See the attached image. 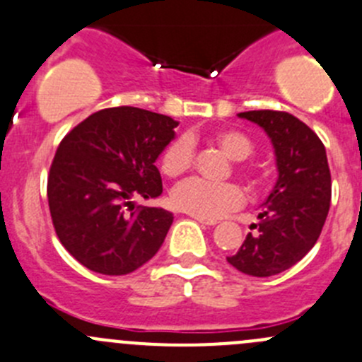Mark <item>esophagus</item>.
Masks as SVG:
<instances>
[{
	"instance_id": "esophagus-1",
	"label": "esophagus",
	"mask_w": 362,
	"mask_h": 362,
	"mask_svg": "<svg viewBox=\"0 0 362 362\" xmlns=\"http://www.w3.org/2000/svg\"><path fill=\"white\" fill-rule=\"evenodd\" d=\"M192 217H194V216H192ZM194 219L198 221V223L206 224V226H214V224H217L216 219H203V217H194Z\"/></svg>"
}]
</instances>
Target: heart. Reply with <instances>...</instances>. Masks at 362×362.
Masks as SVG:
<instances>
[{
	"mask_svg": "<svg viewBox=\"0 0 362 362\" xmlns=\"http://www.w3.org/2000/svg\"><path fill=\"white\" fill-rule=\"evenodd\" d=\"M210 143L223 150L230 159L244 160L255 150V145L247 134L237 129H223L210 136ZM194 160V146L191 139L182 136L166 146L160 159V170L166 177L177 178L184 175ZM247 177L255 180L256 175L247 171ZM171 205L177 210L191 214L203 219H217L233 210L240 209L244 203V192L238 185L224 182V184H210V182L191 178L171 191Z\"/></svg>",
	"mask_w": 362,
	"mask_h": 362,
	"instance_id": "1",
	"label": "heart"
}]
</instances>
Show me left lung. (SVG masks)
Returning <instances> with one entry per match:
<instances>
[{
  "label": "left lung",
  "mask_w": 362,
  "mask_h": 362,
  "mask_svg": "<svg viewBox=\"0 0 362 362\" xmlns=\"http://www.w3.org/2000/svg\"><path fill=\"white\" fill-rule=\"evenodd\" d=\"M272 141L278 182L249 233L228 263L247 276L269 278L296 265L317 244L331 206V171L324 143L285 111H245Z\"/></svg>",
  "instance_id": "left-lung-1"
}]
</instances>
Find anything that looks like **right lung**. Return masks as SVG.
<instances>
[{"label":"right lung","instance_id":"1","mask_svg":"<svg viewBox=\"0 0 362 362\" xmlns=\"http://www.w3.org/2000/svg\"><path fill=\"white\" fill-rule=\"evenodd\" d=\"M177 125L139 107H107L62 139L47 177L49 210L59 242L81 265L124 276L159 251L173 214L134 209L132 199L160 196L156 160Z\"/></svg>","mask_w":362,"mask_h":362}]
</instances>
